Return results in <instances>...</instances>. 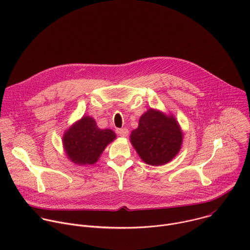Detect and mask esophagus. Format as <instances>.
<instances>
[{
	"instance_id": "obj_1",
	"label": "esophagus",
	"mask_w": 250,
	"mask_h": 250,
	"mask_svg": "<svg viewBox=\"0 0 250 250\" xmlns=\"http://www.w3.org/2000/svg\"><path fill=\"white\" fill-rule=\"evenodd\" d=\"M118 133L122 137H126L128 135V129L125 128H125H121V129L118 130Z\"/></svg>"
}]
</instances>
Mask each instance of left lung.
Returning a JSON list of instances; mask_svg holds the SVG:
<instances>
[{"instance_id":"left-lung-1","label":"left lung","mask_w":250,"mask_h":250,"mask_svg":"<svg viewBox=\"0 0 250 250\" xmlns=\"http://www.w3.org/2000/svg\"><path fill=\"white\" fill-rule=\"evenodd\" d=\"M129 137L141 160L151 166L170 162L183 142V132L175 117L151 108L139 118L138 126Z\"/></svg>"}]
</instances>
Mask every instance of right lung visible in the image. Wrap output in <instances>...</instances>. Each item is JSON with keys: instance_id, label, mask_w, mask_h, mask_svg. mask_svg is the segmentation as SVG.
Wrapping results in <instances>:
<instances>
[{"instance_id": "add662e5", "label": "right lung", "mask_w": 250, "mask_h": 250, "mask_svg": "<svg viewBox=\"0 0 250 250\" xmlns=\"http://www.w3.org/2000/svg\"><path fill=\"white\" fill-rule=\"evenodd\" d=\"M116 137L117 134L112 129H102L92 117L83 116L65 130L62 144L70 161L86 166L95 164Z\"/></svg>"}]
</instances>
